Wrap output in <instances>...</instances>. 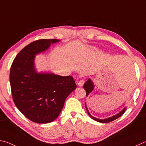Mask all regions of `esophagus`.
Returning <instances> with one entry per match:
<instances>
[{
    "label": "esophagus",
    "instance_id": "esophagus-1",
    "mask_svg": "<svg viewBox=\"0 0 146 146\" xmlns=\"http://www.w3.org/2000/svg\"><path fill=\"white\" fill-rule=\"evenodd\" d=\"M84 83H85V80H80L78 81V85L79 86H82L84 85Z\"/></svg>",
    "mask_w": 146,
    "mask_h": 146
}]
</instances>
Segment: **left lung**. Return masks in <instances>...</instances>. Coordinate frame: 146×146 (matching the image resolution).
I'll use <instances>...</instances> for the list:
<instances>
[{"mask_svg": "<svg viewBox=\"0 0 146 146\" xmlns=\"http://www.w3.org/2000/svg\"><path fill=\"white\" fill-rule=\"evenodd\" d=\"M83 88H85V90L86 91V96H88L89 94H90L94 90V84L93 83V81H92V80L90 78H88V80L86 81L84 84L83 85ZM85 108L86 111H87V113L88 114V115L90 116L92 119H94V121H96L97 122H101V123H108V122H110L111 121H113L114 120H115L117 119H118L119 117H120L121 116H122V115L124 113L125 111H126V107H124V108L122 110L119 112L118 113H117L116 115H113L111 117H110L108 118H106V119H98V118H96V117H93L92 115L90 113V112H89L87 108V107H86V104L85 103Z\"/></svg>", "mask_w": 146, "mask_h": 146, "instance_id": "obj_1", "label": "left lung"}]
</instances>
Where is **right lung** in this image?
<instances>
[{"instance_id":"1","label":"right lung","mask_w":146,"mask_h":146,"mask_svg":"<svg viewBox=\"0 0 146 146\" xmlns=\"http://www.w3.org/2000/svg\"><path fill=\"white\" fill-rule=\"evenodd\" d=\"M60 41L42 39L31 43L17 55L10 69L9 81L15 105L27 119L36 123L54 121L66 98L76 88L71 76L38 72L36 69V56Z\"/></svg>"}]
</instances>
